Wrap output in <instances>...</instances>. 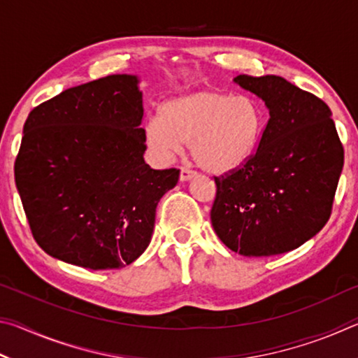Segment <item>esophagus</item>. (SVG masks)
Wrapping results in <instances>:
<instances>
[{
	"label": "esophagus",
	"instance_id": "obj_1",
	"mask_svg": "<svg viewBox=\"0 0 358 358\" xmlns=\"http://www.w3.org/2000/svg\"><path fill=\"white\" fill-rule=\"evenodd\" d=\"M194 173L192 171H189L187 167H181L180 169V181H189L191 178H194Z\"/></svg>",
	"mask_w": 358,
	"mask_h": 358
}]
</instances>
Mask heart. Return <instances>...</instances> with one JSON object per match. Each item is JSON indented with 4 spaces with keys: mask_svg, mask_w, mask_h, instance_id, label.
<instances>
[{
    "mask_svg": "<svg viewBox=\"0 0 358 358\" xmlns=\"http://www.w3.org/2000/svg\"><path fill=\"white\" fill-rule=\"evenodd\" d=\"M262 128V110L250 96L197 90L166 101L157 117L145 123L143 142L164 164L189 145L199 167L226 173L250 159Z\"/></svg>",
    "mask_w": 358,
    "mask_h": 358,
    "instance_id": "b5f03b06",
    "label": "heart"
}]
</instances>
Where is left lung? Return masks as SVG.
Masks as SVG:
<instances>
[{
  "instance_id": "1",
  "label": "left lung",
  "mask_w": 358,
  "mask_h": 358,
  "mask_svg": "<svg viewBox=\"0 0 358 358\" xmlns=\"http://www.w3.org/2000/svg\"><path fill=\"white\" fill-rule=\"evenodd\" d=\"M234 82L265 102L270 118L256 153L215 177L211 224L229 250L246 257L292 251L313 238L331 213L344 164L329 106L278 76Z\"/></svg>"
}]
</instances>
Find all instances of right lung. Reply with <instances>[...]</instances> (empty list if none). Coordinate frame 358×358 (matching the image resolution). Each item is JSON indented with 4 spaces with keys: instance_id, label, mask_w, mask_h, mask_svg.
Returning <instances> with one entry per match:
<instances>
[{
    "instance_id": "add662e5",
    "label": "right lung",
    "mask_w": 358,
    "mask_h": 358,
    "mask_svg": "<svg viewBox=\"0 0 358 358\" xmlns=\"http://www.w3.org/2000/svg\"><path fill=\"white\" fill-rule=\"evenodd\" d=\"M142 118L138 77L129 74L78 85L29 112L15 185L48 256L112 270L147 250L157 202L180 171L145 164Z\"/></svg>"
}]
</instances>
